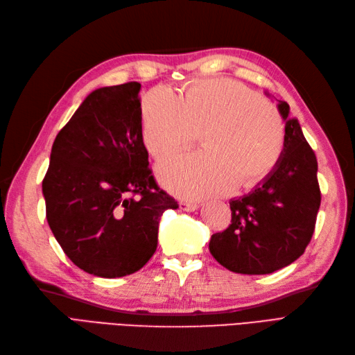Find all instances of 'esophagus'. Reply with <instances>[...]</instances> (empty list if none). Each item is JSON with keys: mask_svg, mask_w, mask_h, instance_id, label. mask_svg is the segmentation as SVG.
<instances>
[{"mask_svg": "<svg viewBox=\"0 0 355 355\" xmlns=\"http://www.w3.org/2000/svg\"><path fill=\"white\" fill-rule=\"evenodd\" d=\"M180 208L183 211H195L196 208H198V205L195 204V202H189V201H181L180 202Z\"/></svg>", "mask_w": 355, "mask_h": 355, "instance_id": "34e87169", "label": "esophagus"}]
</instances>
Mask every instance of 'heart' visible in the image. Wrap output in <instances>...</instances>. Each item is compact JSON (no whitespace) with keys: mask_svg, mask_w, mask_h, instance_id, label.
I'll use <instances>...</instances> for the list:
<instances>
[{"mask_svg":"<svg viewBox=\"0 0 355 355\" xmlns=\"http://www.w3.org/2000/svg\"><path fill=\"white\" fill-rule=\"evenodd\" d=\"M201 134L204 153L163 162L157 174L172 193L205 198L257 184L276 168L285 147L277 111L230 79L195 80L178 97L166 87L144 98L141 136L154 159L189 147Z\"/></svg>","mask_w":355,"mask_h":355,"instance_id":"1","label":"heart"}]
</instances>
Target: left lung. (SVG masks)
Segmentation results:
<instances>
[{
	"label": "left lung",
	"instance_id": "1",
	"mask_svg": "<svg viewBox=\"0 0 355 355\" xmlns=\"http://www.w3.org/2000/svg\"><path fill=\"white\" fill-rule=\"evenodd\" d=\"M277 106L285 120L279 163L249 195L232 199L231 225L210 240L214 259L241 275H270L302 257L321 204L315 153L297 118H289V105Z\"/></svg>",
	"mask_w": 355,
	"mask_h": 355
}]
</instances>
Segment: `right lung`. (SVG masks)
<instances>
[{
	"label": "right lung",
	"mask_w": 355,
	"mask_h": 355,
	"mask_svg": "<svg viewBox=\"0 0 355 355\" xmlns=\"http://www.w3.org/2000/svg\"><path fill=\"white\" fill-rule=\"evenodd\" d=\"M139 83L93 91L58 132L42 189L53 237L98 277L141 270L157 249L159 220L177 201L148 168Z\"/></svg>",
	"instance_id": "right-lung-1"
}]
</instances>
